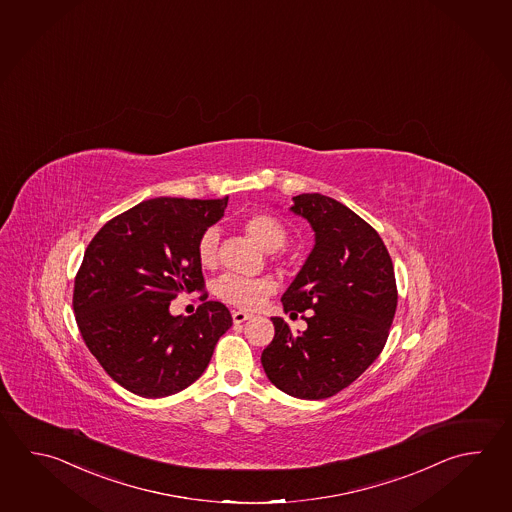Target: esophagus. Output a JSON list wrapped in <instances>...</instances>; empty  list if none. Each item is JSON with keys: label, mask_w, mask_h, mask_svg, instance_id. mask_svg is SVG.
<instances>
[{"label": "esophagus", "mask_w": 512, "mask_h": 512, "mask_svg": "<svg viewBox=\"0 0 512 512\" xmlns=\"http://www.w3.org/2000/svg\"><path fill=\"white\" fill-rule=\"evenodd\" d=\"M231 317H233V323L240 324L251 319V313L242 312V310H235V312L231 313Z\"/></svg>", "instance_id": "obj_1"}]
</instances>
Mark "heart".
Masks as SVG:
<instances>
[{
    "instance_id": "heart-1",
    "label": "heart",
    "mask_w": 512,
    "mask_h": 512,
    "mask_svg": "<svg viewBox=\"0 0 512 512\" xmlns=\"http://www.w3.org/2000/svg\"><path fill=\"white\" fill-rule=\"evenodd\" d=\"M244 230L266 251L281 250L288 239L282 222L266 213H257L244 220ZM219 242V228H208L200 235L197 255L202 266L209 268L215 264L219 255ZM215 292L224 303L233 304L242 310H253L275 292V282L270 277H242L226 273L215 284Z\"/></svg>"
}]
</instances>
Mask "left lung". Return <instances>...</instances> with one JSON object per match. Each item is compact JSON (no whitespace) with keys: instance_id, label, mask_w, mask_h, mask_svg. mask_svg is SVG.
<instances>
[{"instance_id":"obj_1","label":"left lung","mask_w":512,"mask_h":512,"mask_svg":"<svg viewBox=\"0 0 512 512\" xmlns=\"http://www.w3.org/2000/svg\"><path fill=\"white\" fill-rule=\"evenodd\" d=\"M315 244L282 295L284 312H308L293 335L272 317L275 337L261 355L268 379L288 396L326 399L354 383L381 354L397 306L385 242L354 211L319 193L293 197Z\"/></svg>"}]
</instances>
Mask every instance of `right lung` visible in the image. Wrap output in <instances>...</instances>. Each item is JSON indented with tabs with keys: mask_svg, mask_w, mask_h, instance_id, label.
I'll list each match as a JSON object with an SVG mask.
<instances>
[{
	"mask_svg": "<svg viewBox=\"0 0 512 512\" xmlns=\"http://www.w3.org/2000/svg\"><path fill=\"white\" fill-rule=\"evenodd\" d=\"M228 199L144 200L94 235L74 281L85 345L136 396L166 397L195 383L233 324L219 301L191 317L171 315L178 293L204 288L200 235L224 217Z\"/></svg>",
	"mask_w": 512,
	"mask_h": 512,
	"instance_id": "1",
	"label": "right lung"
}]
</instances>
